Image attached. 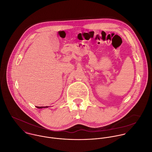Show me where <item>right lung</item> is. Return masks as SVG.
<instances>
[{
  "mask_svg": "<svg viewBox=\"0 0 152 152\" xmlns=\"http://www.w3.org/2000/svg\"><path fill=\"white\" fill-rule=\"evenodd\" d=\"M37 108L39 109H42V108H45V107H48V106H40V107H39V106H37Z\"/></svg>",
  "mask_w": 152,
  "mask_h": 152,
  "instance_id": "right-lung-1",
  "label": "right lung"
}]
</instances>
